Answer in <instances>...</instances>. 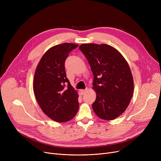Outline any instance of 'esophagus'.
Masks as SVG:
<instances>
[{
    "instance_id": "1",
    "label": "esophagus",
    "mask_w": 161,
    "mask_h": 161,
    "mask_svg": "<svg viewBox=\"0 0 161 161\" xmlns=\"http://www.w3.org/2000/svg\"><path fill=\"white\" fill-rule=\"evenodd\" d=\"M87 89H82V90L81 91V94H82V95H84V94H85L86 92H87Z\"/></svg>"
}]
</instances>
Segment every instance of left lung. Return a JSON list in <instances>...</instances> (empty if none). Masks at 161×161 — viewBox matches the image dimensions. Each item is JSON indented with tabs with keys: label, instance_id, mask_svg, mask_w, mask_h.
<instances>
[{
	"label": "left lung",
	"instance_id": "8db88e82",
	"mask_svg": "<svg viewBox=\"0 0 161 161\" xmlns=\"http://www.w3.org/2000/svg\"><path fill=\"white\" fill-rule=\"evenodd\" d=\"M79 49L87 58L94 75L92 89L97 98L92 109L101 119L113 120L125 111L133 94L129 65L111 46L83 44Z\"/></svg>",
	"mask_w": 161,
	"mask_h": 161
}]
</instances>
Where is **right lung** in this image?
I'll return each mask as SVG.
<instances>
[{
	"instance_id": "add662e5",
	"label": "right lung",
	"mask_w": 161,
	"mask_h": 161,
	"mask_svg": "<svg viewBox=\"0 0 161 161\" xmlns=\"http://www.w3.org/2000/svg\"><path fill=\"white\" fill-rule=\"evenodd\" d=\"M78 46L63 43L49 49L42 56L34 76L33 90L37 103L50 119L64 123L78 111V94L66 78L64 62Z\"/></svg>"
}]
</instances>
